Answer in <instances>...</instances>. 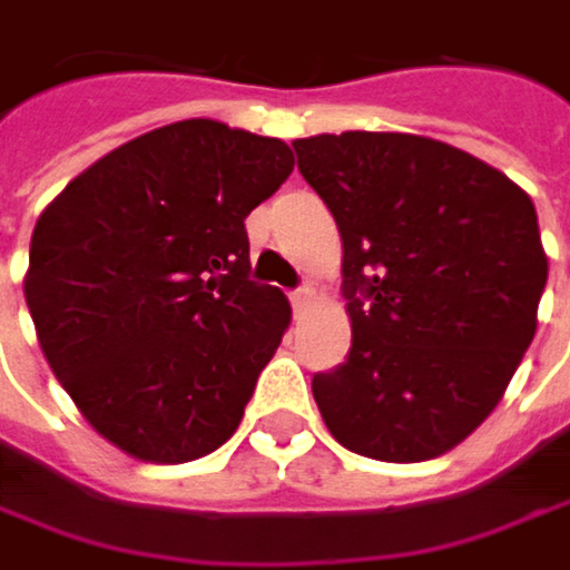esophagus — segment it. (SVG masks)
Here are the masks:
<instances>
[{"instance_id":"34e87169","label":"esophagus","mask_w":570,"mask_h":570,"mask_svg":"<svg viewBox=\"0 0 570 570\" xmlns=\"http://www.w3.org/2000/svg\"><path fill=\"white\" fill-rule=\"evenodd\" d=\"M289 303H293V309H306L313 303V286L299 284L296 289H289Z\"/></svg>"}]
</instances>
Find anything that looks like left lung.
<instances>
[{
    "mask_svg": "<svg viewBox=\"0 0 570 570\" xmlns=\"http://www.w3.org/2000/svg\"><path fill=\"white\" fill-rule=\"evenodd\" d=\"M343 237L346 363L313 376L333 439L425 462L499 405L548 284L531 197L485 161L419 135L293 141Z\"/></svg>",
    "mask_w": 570,
    "mask_h": 570,
    "instance_id": "8db88e82",
    "label": "left lung"
}]
</instances>
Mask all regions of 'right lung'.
<instances>
[{"label":"right lung","instance_id":"1","mask_svg":"<svg viewBox=\"0 0 570 570\" xmlns=\"http://www.w3.org/2000/svg\"><path fill=\"white\" fill-rule=\"evenodd\" d=\"M293 171L281 138L155 128L42 210L26 274L39 346L98 435L145 462L224 445L289 326L250 281L247 214Z\"/></svg>","mask_w":570,"mask_h":570}]
</instances>
